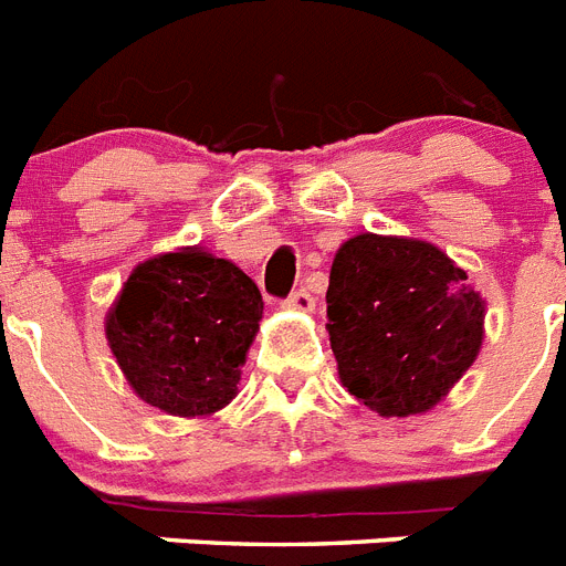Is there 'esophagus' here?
<instances>
[{"mask_svg": "<svg viewBox=\"0 0 566 566\" xmlns=\"http://www.w3.org/2000/svg\"><path fill=\"white\" fill-rule=\"evenodd\" d=\"M286 308H294V312H312V308H315V297L308 294V289H294L286 297Z\"/></svg>", "mask_w": 566, "mask_h": 566, "instance_id": "34e87169", "label": "esophagus"}]
</instances>
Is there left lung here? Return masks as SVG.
Returning a JSON list of instances; mask_svg holds the SVG:
<instances>
[{"mask_svg":"<svg viewBox=\"0 0 566 566\" xmlns=\"http://www.w3.org/2000/svg\"><path fill=\"white\" fill-rule=\"evenodd\" d=\"M326 329L343 386L384 418L432 409L475 360L484 301L423 240L357 234L335 254Z\"/></svg>","mask_w":566,"mask_h":566,"instance_id":"8db88e82","label":"left lung"}]
</instances>
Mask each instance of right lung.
I'll use <instances>...</instances> for the list:
<instances>
[{
	"instance_id": "1",
	"label": "right lung",
	"mask_w": 566,
	"mask_h": 566,
	"mask_svg": "<svg viewBox=\"0 0 566 566\" xmlns=\"http://www.w3.org/2000/svg\"><path fill=\"white\" fill-rule=\"evenodd\" d=\"M263 317L258 283L209 251L137 265L108 315V343L134 392L168 415H211L237 395Z\"/></svg>"
}]
</instances>
